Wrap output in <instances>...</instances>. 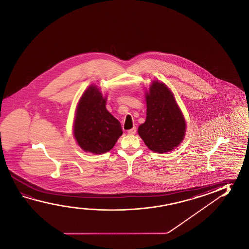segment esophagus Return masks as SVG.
Listing matches in <instances>:
<instances>
[{"mask_svg":"<svg viewBox=\"0 0 249 249\" xmlns=\"http://www.w3.org/2000/svg\"><path fill=\"white\" fill-rule=\"evenodd\" d=\"M135 133H136V127H133L132 129H129V130L127 131V134H128V135H135Z\"/></svg>","mask_w":249,"mask_h":249,"instance_id":"34e87169","label":"esophagus"}]
</instances>
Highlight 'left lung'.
Masks as SVG:
<instances>
[{
    "label": "left lung",
    "mask_w": 249,
    "mask_h": 249,
    "mask_svg": "<svg viewBox=\"0 0 249 249\" xmlns=\"http://www.w3.org/2000/svg\"><path fill=\"white\" fill-rule=\"evenodd\" d=\"M147 118L139 126V135L147 147L158 153L171 151L185 135L186 123L171 91L154 82L147 94Z\"/></svg>",
    "instance_id": "8db88e82"
}]
</instances>
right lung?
Wrapping results in <instances>:
<instances>
[{
    "instance_id": "1",
    "label": "right lung",
    "mask_w": 249,
    "mask_h": 249,
    "mask_svg": "<svg viewBox=\"0 0 249 249\" xmlns=\"http://www.w3.org/2000/svg\"><path fill=\"white\" fill-rule=\"evenodd\" d=\"M73 134L83 150L96 155L112 149L123 135L121 123L107 110L106 97L95 86H90L80 100Z\"/></svg>"
}]
</instances>
